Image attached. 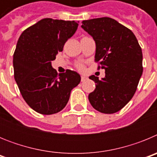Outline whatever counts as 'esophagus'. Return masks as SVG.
<instances>
[{"label":"esophagus","instance_id":"1","mask_svg":"<svg viewBox=\"0 0 157 157\" xmlns=\"http://www.w3.org/2000/svg\"><path fill=\"white\" fill-rule=\"evenodd\" d=\"M87 79V77L86 76H85V75H82L81 76V81L82 82H84V81H86V80Z\"/></svg>","mask_w":157,"mask_h":157}]
</instances>
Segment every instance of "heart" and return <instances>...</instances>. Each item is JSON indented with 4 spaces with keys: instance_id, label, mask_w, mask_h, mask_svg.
Returning a JSON list of instances; mask_svg holds the SVG:
<instances>
[{
    "instance_id": "obj_1",
    "label": "heart",
    "mask_w": 157,
    "mask_h": 157,
    "mask_svg": "<svg viewBox=\"0 0 157 157\" xmlns=\"http://www.w3.org/2000/svg\"><path fill=\"white\" fill-rule=\"evenodd\" d=\"M78 68L79 69V70H82L83 69V66L81 64H78Z\"/></svg>"
}]
</instances>
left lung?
<instances>
[{
	"label": "left lung",
	"instance_id": "8db88e82",
	"mask_svg": "<svg viewBox=\"0 0 157 157\" xmlns=\"http://www.w3.org/2000/svg\"><path fill=\"white\" fill-rule=\"evenodd\" d=\"M82 23V28L95 41V60L105 70L101 80L94 75L89 77L97 83L89 101L102 113L119 112L133 98L142 75L141 47L134 33L112 18H97Z\"/></svg>",
	"mask_w": 157,
	"mask_h": 157
}]
</instances>
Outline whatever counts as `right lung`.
I'll use <instances>...</instances> for the list:
<instances>
[{
  "instance_id": "obj_1",
  "label": "right lung",
  "mask_w": 157,
  "mask_h": 157,
  "mask_svg": "<svg viewBox=\"0 0 157 157\" xmlns=\"http://www.w3.org/2000/svg\"><path fill=\"white\" fill-rule=\"evenodd\" d=\"M78 22L43 19L24 30L13 55L14 77L24 101L43 115L60 112L71 91L81 81L79 74L67 70L57 74L52 61L73 36Z\"/></svg>"
}]
</instances>
